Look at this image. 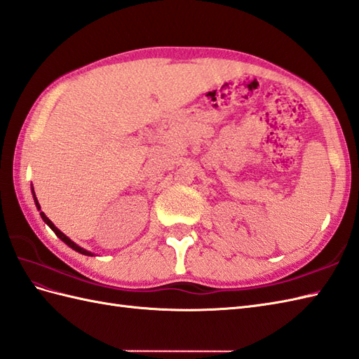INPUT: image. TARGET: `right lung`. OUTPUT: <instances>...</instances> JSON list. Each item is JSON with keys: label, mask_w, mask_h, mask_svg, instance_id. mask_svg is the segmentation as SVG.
I'll list each match as a JSON object with an SVG mask.
<instances>
[{"label": "right lung", "mask_w": 359, "mask_h": 359, "mask_svg": "<svg viewBox=\"0 0 359 359\" xmlns=\"http://www.w3.org/2000/svg\"><path fill=\"white\" fill-rule=\"evenodd\" d=\"M32 194H33V200H35V205H36V208H38V211H41V206H39V203H38V198H36V196H35V191H33V187H32ZM39 214H41V219H43V220L47 223V226H50V229H52V231L55 232L56 237H60L67 246H70V248L73 249V251H76V252H79V254H82V255H88V257H93V255H95L93 252H90V251H87V249L81 248L79 245L74 243V241H72L69 237H67V236L64 234V232H61L60 229H57V228L55 226V224L52 223V220H50L43 211H41Z\"/></svg>", "instance_id": "right-lung-1"}]
</instances>
